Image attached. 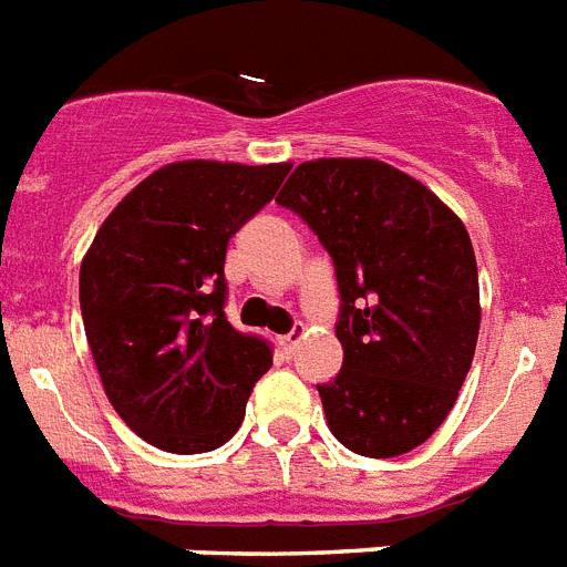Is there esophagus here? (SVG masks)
Instances as JSON below:
<instances>
[{
  "label": "esophagus",
  "instance_id": "34e87169",
  "mask_svg": "<svg viewBox=\"0 0 567 567\" xmlns=\"http://www.w3.org/2000/svg\"><path fill=\"white\" fill-rule=\"evenodd\" d=\"M301 339H303V327H295L292 333L280 336V350H284V353H287V357H292L295 348H298V344H301Z\"/></svg>",
  "mask_w": 567,
  "mask_h": 567
}]
</instances>
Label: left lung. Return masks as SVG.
<instances>
[{"mask_svg":"<svg viewBox=\"0 0 567 567\" xmlns=\"http://www.w3.org/2000/svg\"><path fill=\"white\" fill-rule=\"evenodd\" d=\"M278 203L330 251L344 362L318 385L330 432L364 457L425 443L470 373L481 330L475 251L455 210L377 158H316Z\"/></svg>","mask_w":567,"mask_h":567,"instance_id":"obj_1","label":"left lung"}]
</instances>
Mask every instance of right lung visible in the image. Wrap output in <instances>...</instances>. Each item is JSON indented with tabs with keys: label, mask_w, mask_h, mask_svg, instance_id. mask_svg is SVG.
Returning <instances> with one entry per match:
<instances>
[{
	"label": "right lung",
	"mask_w": 567,
	"mask_h": 567,
	"mask_svg": "<svg viewBox=\"0 0 567 567\" xmlns=\"http://www.w3.org/2000/svg\"><path fill=\"white\" fill-rule=\"evenodd\" d=\"M289 167L171 162L112 208L83 255L89 350L112 409L150 446H223L272 368L269 344L226 321V251Z\"/></svg>",
	"instance_id": "obj_1"
}]
</instances>
